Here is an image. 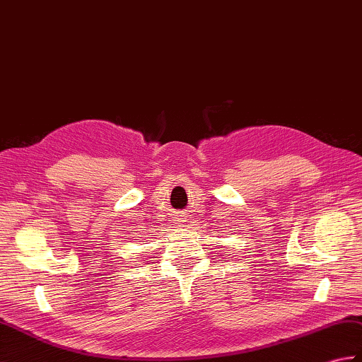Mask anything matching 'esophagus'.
<instances>
[{
    "label": "esophagus",
    "instance_id": "1",
    "mask_svg": "<svg viewBox=\"0 0 362 362\" xmlns=\"http://www.w3.org/2000/svg\"><path fill=\"white\" fill-rule=\"evenodd\" d=\"M175 222H179V223L187 222V216H185L183 213H177L175 214Z\"/></svg>",
    "mask_w": 362,
    "mask_h": 362
}]
</instances>
